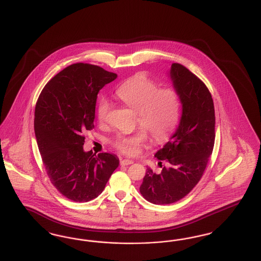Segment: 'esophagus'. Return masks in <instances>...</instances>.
Returning a JSON list of instances; mask_svg holds the SVG:
<instances>
[{"instance_id":"34e87169","label":"esophagus","mask_w":261,"mask_h":261,"mask_svg":"<svg viewBox=\"0 0 261 261\" xmlns=\"http://www.w3.org/2000/svg\"><path fill=\"white\" fill-rule=\"evenodd\" d=\"M133 161L132 160H128V159H124V160H121L120 161V165L121 166H128V165H131V164H133Z\"/></svg>"}]
</instances>
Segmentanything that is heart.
I'll use <instances>...</instances> for the list:
<instances>
[{"mask_svg": "<svg viewBox=\"0 0 261 261\" xmlns=\"http://www.w3.org/2000/svg\"><path fill=\"white\" fill-rule=\"evenodd\" d=\"M116 94L126 106L135 111L137 124L146 130L155 143L167 141L178 123L181 110L178 91L172 88L159 89L157 82L143 73L123 82ZM109 110L108 100L101 98L96 109L99 122L106 120ZM146 139V132L139 129L132 135H117L114 146L126 155H135Z\"/></svg>", "mask_w": 261, "mask_h": 261, "instance_id": "b5f03b06", "label": "heart"}]
</instances>
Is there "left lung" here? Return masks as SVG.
<instances>
[{"label": "left lung", "mask_w": 261, "mask_h": 261, "mask_svg": "<svg viewBox=\"0 0 261 261\" xmlns=\"http://www.w3.org/2000/svg\"><path fill=\"white\" fill-rule=\"evenodd\" d=\"M169 75L179 93L182 115L171 141L155 153L162 171L147 168L140 187L154 204H171L189 194L201 178L215 142L214 103L204 83L179 63L171 64Z\"/></svg>", "instance_id": "8db88e82"}]
</instances>
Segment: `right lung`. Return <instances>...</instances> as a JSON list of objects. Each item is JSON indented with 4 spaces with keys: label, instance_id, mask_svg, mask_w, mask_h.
<instances>
[{
    "label": "right lung",
    "instance_id": "obj_1",
    "mask_svg": "<svg viewBox=\"0 0 261 261\" xmlns=\"http://www.w3.org/2000/svg\"><path fill=\"white\" fill-rule=\"evenodd\" d=\"M117 75L97 65L74 63L46 84L36 102L35 133L52 184L73 201L87 202L103 192L119 160L83 148L84 132L94 124L99 90Z\"/></svg>",
    "mask_w": 261,
    "mask_h": 261
}]
</instances>
